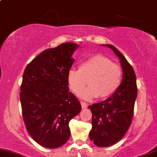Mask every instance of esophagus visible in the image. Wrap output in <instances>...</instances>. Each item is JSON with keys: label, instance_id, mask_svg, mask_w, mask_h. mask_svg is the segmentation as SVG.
Returning a JSON list of instances; mask_svg holds the SVG:
<instances>
[{"label": "esophagus", "instance_id": "obj_1", "mask_svg": "<svg viewBox=\"0 0 157 157\" xmlns=\"http://www.w3.org/2000/svg\"><path fill=\"white\" fill-rule=\"evenodd\" d=\"M81 107H82V108H86L87 106V103H86L85 102H83V101H81Z\"/></svg>", "mask_w": 157, "mask_h": 157}]
</instances>
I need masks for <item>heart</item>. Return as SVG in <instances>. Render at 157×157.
<instances>
[{
    "instance_id": "1",
    "label": "heart",
    "mask_w": 157,
    "mask_h": 157,
    "mask_svg": "<svg viewBox=\"0 0 157 157\" xmlns=\"http://www.w3.org/2000/svg\"><path fill=\"white\" fill-rule=\"evenodd\" d=\"M121 67L104 56L97 54L82 62L79 69H70L67 73L70 88L78 94L87 83L88 87L80 94L85 99L98 97L105 99L119 88L122 81Z\"/></svg>"
}]
</instances>
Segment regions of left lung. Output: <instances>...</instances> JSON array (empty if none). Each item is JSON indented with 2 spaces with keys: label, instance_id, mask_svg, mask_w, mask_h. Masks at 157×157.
Instances as JSON below:
<instances>
[{
  "label": "left lung",
  "instance_id": "left-lung-1",
  "mask_svg": "<svg viewBox=\"0 0 157 157\" xmlns=\"http://www.w3.org/2000/svg\"><path fill=\"white\" fill-rule=\"evenodd\" d=\"M109 47L119 58L123 79L113 94L102 102L88 106L92 113V130L89 136L98 147H108L119 142L131 125L137 97L136 74L132 65L118 49Z\"/></svg>",
  "mask_w": 157,
  "mask_h": 157
}]
</instances>
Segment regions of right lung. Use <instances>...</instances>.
I'll return each instance as SVG.
<instances>
[{
  "label": "right lung",
  "instance_id": "1",
  "mask_svg": "<svg viewBox=\"0 0 157 157\" xmlns=\"http://www.w3.org/2000/svg\"><path fill=\"white\" fill-rule=\"evenodd\" d=\"M78 45L63 43L44 50L27 65L21 86L22 115L27 132L42 146H61L70 136L69 123L81 110L70 92L67 73Z\"/></svg>",
  "mask_w": 157,
  "mask_h": 157
}]
</instances>
